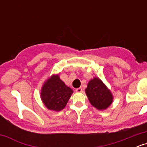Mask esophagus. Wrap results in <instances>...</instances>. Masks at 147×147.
<instances>
[{
    "label": "esophagus",
    "mask_w": 147,
    "mask_h": 147,
    "mask_svg": "<svg viewBox=\"0 0 147 147\" xmlns=\"http://www.w3.org/2000/svg\"><path fill=\"white\" fill-rule=\"evenodd\" d=\"M75 91L77 92H82V88H76Z\"/></svg>",
    "instance_id": "34e87169"
}]
</instances>
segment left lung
<instances>
[{
    "label": "left lung",
    "instance_id": "left-lung-1",
    "mask_svg": "<svg viewBox=\"0 0 147 147\" xmlns=\"http://www.w3.org/2000/svg\"><path fill=\"white\" fill-rule=\"evenodd\" d=\"M85 92L91 105L99 111L107 109L113 102V96L105 84L98 77L90 79Z\"/></svg>",
    "mask_w": 147,
    "mask_h": 147
}]
</instances>
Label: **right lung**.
<instances>
[{"mask_svg": "<svg viewBox=\"0 0 147 147\" xmlns=\"http://www.w3.org/2000/svg\"><path fill=\"white\" fill-rule=\"evenodd\" d=\"M73 93V90L60 79L59 74L52 75L43 83L41 90V99L49 110H63Z\"/></svg>", "mask_w": 147, "mask_h": 147, "instance_id": "obj_1", "label": "right lung"}]
</instances>
